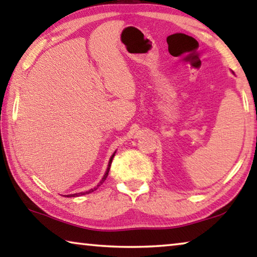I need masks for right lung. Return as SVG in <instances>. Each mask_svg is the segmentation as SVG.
<instances>
[{
    "instance_id": "1",
    "label": "right lung",
    "mask_w": 257,
    "mask_h": 257,
    "mask_svg": "<svg viewBox=\"0 0 257 257\" xmlns=\"http://www.w3.org/2000/svg\"><path fill=\"white\" fill-rule=\"evenodd\" d=\"M114 156H115V152H114L113 154H112V157H111V159H109V162H108V167H107V169H106V173H105V175H104V177L101 178V181L98 183V185L97 186H95L93 187V189H90L89 191H85V192H80V193H75V194H70V195H67V197H79V195H83V194H89V193H91V192H93V191H96L97 189H98V187L103 184V183L105 182V180H106V177H107V175H108V172H109V168H111V164H112V160H113V158H114Z\"/></svg>"
}]
</instances>
